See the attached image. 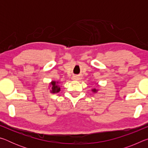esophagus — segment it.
Listing matches in <instances>:
<instances>
[{
  "instance_id": "1",
  "label": "esophagus",
  "mask_w": 148,
  "mask_h": 148,
  "mask_svg": "<svg viewBox=\"0 0 148 148\" xmlns=\"http://www.w3.org/2000/svg\"><path fill=\"white\" fill-rule=\"evenodd\" d=\"M72 79H73L74 80H78V79H79V77L77 76H74L73 77H72Z\"/></svg>"
}]
</instances>
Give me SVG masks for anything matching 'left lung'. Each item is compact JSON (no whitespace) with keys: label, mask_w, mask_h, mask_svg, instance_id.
Returning a JSON list of instances; mask_svg holds the SVG:
<instances>
[{"label":"left lung","mask_w":148,"mask_h":148,"mask_svg":"<svg viewBox=\"0 0 148 148\" xmlns=\"http://www.w3.org/2000/svg\"><path fill=\"white\" fill-rule=\"evenodd\" d=\"M92 91L95 92H97V90L96 89H92Z\"/></svg>","instance_id":"8db88e82"}]
</instances>
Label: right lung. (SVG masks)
Wrapping results in <instances>:
<instances>
[{
  "mask_svg": "<svg viewBox=\"0 0 148 148\" xmlns=\"http://www.w3.org/2000/svg\"><path fill=\"white\" fill-rule=\"evenodd\" d=\"M57 84H58V82H56L55 81L51 82V83L50 84L51 87V92L52 93H57V92L60 91V87H59L58 85H57Z\"/></svg>",
  "mask_w": 148,
  "mask_h": 148,
  "instance_id": "obj_1",
  "label": "right lung"
}]
</instances>
